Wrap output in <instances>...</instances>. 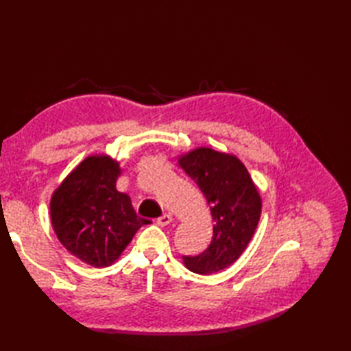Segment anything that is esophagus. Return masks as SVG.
<instances>
[{
  "instance_id": "obj_1",
  "label": "esophagus",
  "mask_w": 351,
  "mask_h": 351,
  "mask_svg": "<svg viewBox=\"0 0 351 351\" xmlns=\"http://www.w3.org/2000/svg\"><path fill=\"white\" fill-rule=\"evenodd\" d=\"M171 223V215L170 214H162L161 217L156 219V225L158 226H167Z\"/></svg>"
}]
</instances>
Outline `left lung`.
I'll use <instances>...</instances> for the list:
<instances>
[{
    "instance_id": "obj_1",
    "label": "left lung",
    "mask_w": 351,
    "mask_h": 351,
    "mask_svg": "<svg viewBox=\"0 0 351 351\" xmlns=\"http://www.w3.org/2000/svg\"><path fill=\"white\" fill-rule=\"evenodd\" d=\"M178 162L204 193L214 220L213 240L196 256H182L197 274H213L232 265L247 249L261 217L263 200L238 156L196 147L178 156Z\"/></svg>"
}]
</instances>
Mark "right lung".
Here are the masks:
<instances>
[{"label":"right lung","mask_w":351,"mask_h":351,"mask_svg":"<svg viewBox=\"0 0 351 351\" xmlns=\"http://www.w3.org/2000/svg\"><path fill=\"white\" fill-rule=\"evenodd\" d=\"M121 173V164L110 155H88L51 196V225L58 241L95 268L114 264L149 223L134 211L131 197L117 191Z\"/></svg>","instance_id":"1"}]
</instances>
